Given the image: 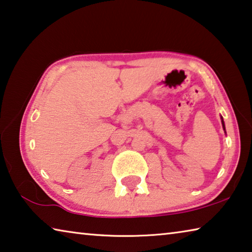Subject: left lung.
<instances>
[{
    "instance_id": "obj_1",
    "label": "left lung",
    "mask_w": 252,
    "mask_h": 252,
    "mask_svg": "<svg viewBox=\"0 0 252 252\" xmlns=\"http://www.w3.org/2000/svg\"><path fill=\"white\" fill-rule=\"evenodd\" d=\"M221 120H222V126H223V129H224V131H225V126H224V121H223V118L221 117Z\"/></svg>"
}]
</instances>
